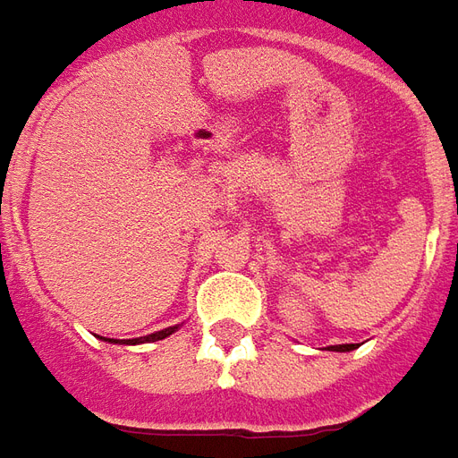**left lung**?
<instances>
[{"label":"left lung","instance_id":"8db88e82","mask_svg":"<svg viewBox=\"0 0 458 458\" xmlns=\"http://www.w3.org/2000/svg\"><path fill=\"white\" fill-rule=\"evenodd\" d=\"M359 344H336V346H327L329 352H352V349H356Z\"/></svg>","mask_w":458,"mask_h":458}]
</instances>
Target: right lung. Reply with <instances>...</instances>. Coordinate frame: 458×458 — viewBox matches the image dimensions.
Instances as JSON below:
<instances>
[{"label":"right lung","mask_w":458,"mask_h":458,"mask_svg":"<svg viewBox=\"0 0 458 458\" xmlns=\"http://www.w3.org/2000/svg\"><path fill=\"white\" fill-rule=\"evenodd\" d=\"M178 327H168V329H160L156 335H148V336H139V339H105V342H112V344H146V342H160V339H165L175 332Z\"/></svg>","instance_id":"obj_1"}]
</instances>
